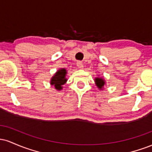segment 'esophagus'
<instances>
[{"mask_svg": "<svg viewBox=\"0 0 152 152\" xmlns=\"http://www.w3.org/2000/svg\"><path fill=\"white\" fill-rule=\"evenodd\" d=\"M76 65H77V66L79 69H83V63L81 62V61H78L77 63H76Z\"/></svg>", "mask_w": 152, "mask_h": 152, "instance_id": "1", "label": "esophagus"}]
</instances>
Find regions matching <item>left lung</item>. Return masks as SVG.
<instances>
[{"label": "left lung", "mask_w": 152, "mask_h": 152, "mask_svg": "<svg viewBox=\"0 0 152 152\" xmlns=\"http://www.w3.org/2000/svg\"><path fill=\"white\" fill-rule=\"evenodd\" d=\"M95 82H96V86H98V88H103V86H104V84H105V81H104V79H102V78H96L95 79Z\"/></svg>", "instance_id": "left-lung-1"}]
</instances>
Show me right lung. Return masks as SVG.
Masks as SVG:
<instances>
[{
	"instance_id": "1",
	"label": "right lung",
	"mask_w": 152,
	"mask_h": 152,
	"mask_svg": "<svg viewBox=\"0 0 152 152\" xmlns=\"http://www.w3.org/2000/svg\"><path fill=\"white\" fill-rule=\"evenodd\" d=\"M66 74V71L65 69H62L58 70L56 72L53 78H51V81H50V83L51 85L55 86L56 89L57 90H61L62 89V85H64V83H66V78H65Z\"/></svg>"
}]
</instances>
